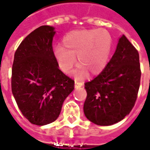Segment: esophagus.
I'll list each match as a JSON object with an SVG mask.
<instances>
[{
	"instance_id": "1",
	"label": "esophagus",
	"mask_w": 150,
	"mask_h": 150,
	"mask_svg": "<svg viewBox=\"0 0 150 150\" xmlns=\"http://www.w3.org/2000/svg\"><path fill=\"white\" fill-rule=\"evenodd\" d=\"M75 88H80V87H83V82L79 81V80H77V79H75Z\"/></svg>"
}]
</instances>
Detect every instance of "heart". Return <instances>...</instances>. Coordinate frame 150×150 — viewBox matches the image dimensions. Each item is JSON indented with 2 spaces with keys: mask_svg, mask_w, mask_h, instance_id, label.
I'll return each instance as SVG.
<instances>
[{
  "mask_svg": "<svg viewBox=\"0 0 150 150\" xmlns=\"http://www.w3.org/2000/svg\"><path fill=\"white\" fill-rule=\"evenodd\" d=\"M112 39L105 30H80L70 32L62 39V45L54 49V55L59 68L68 74L75 66L77 57L80 64L79 76L87 70L93 75L100 73L107 65Z\"/></svg>",
  "mask_w": 150,
  "mask_h": 150,
  "instance_id": "obj_1",
  "label": "heart"
}]
</instances>
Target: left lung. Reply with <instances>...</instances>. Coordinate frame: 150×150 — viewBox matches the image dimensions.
Here are the masks:
<instances>
[{"mask_svg":"<svg viewBox=\"0 0 150 150\" xmlns=\"http://www.w3.org/2000/svg\"><path fill=\"white\" fill-rule=\"evenodd\" d=\"M141 75L138 51L123 35L105 68L94 79L85 83L86 117L101 126L124 119L135 105Z\"/></svg>","mask_w":150,"mask_h":150,"instance_id":"left-lung-1","label":"left lung"}]
</instances>
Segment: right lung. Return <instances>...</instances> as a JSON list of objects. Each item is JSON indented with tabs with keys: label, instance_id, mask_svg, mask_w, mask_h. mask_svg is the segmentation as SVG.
<instances>
[{
	"label": "right lung",
	"instance_id": "obj_1",
	"mask_svg": "<svg viewBox=\"0 0 150 150\" xmlns=\"http://www.w3.org/2000/svg\"><path fill=\"white\" fill-rule=\"evenodd\" d=\"M54 28L42 25L21 42L12 67V92L22 115L45 125L59 117L75 81L59 68L52 47Z\"/></svg>",
	"mask_w": 150,
	"mask_h": 150
}]
</instances>
